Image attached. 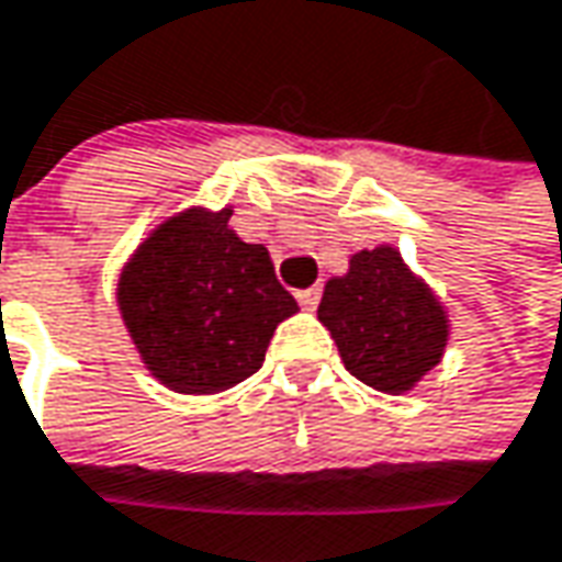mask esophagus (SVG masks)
Instances as JSON below:
<instances>
[{
  "label": "esophagus",
  "instance_id": "esophagus-1",
  "mask_svg": "<svg viewBox=\"0 0 562 562\" xmlns=\"http://www.w3.org/2000/svg\"><path fill=\"white\" fill-rule=\"evenodd\" d=\"M319 296H323L319 288H306V291H300V294H296V300H300V306H303V310H316V306H319Z\"/></svg>",
  "mask_w": 562,
  "mask_h": 562
}]
</instances>
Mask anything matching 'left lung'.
Listing matches in <instances>:
<instances>
[{
    "mask_svg": "<svg viewBox=\"0 0 562 562\" xmlns=\"http://www.w3.org/2000/svg\"><path fill=\"white\" fill-rule=\"evenodd\" d=\"M319 323L331 331L348 373L389 395L414 389L449 341L439 300L392 246L360 249L348 274L325 284Z\"/></svg>",
    "mask_w": 562,
    "mask_h": 562,
    "instance_id": "left-lung-1",
    "label": "left lung"
}]
</instances>
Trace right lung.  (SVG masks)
<instances>
[{
    "label": "right lung",
    "instance_id": "right-lung-1",
    "mask_svg": "<svg viewBox=\"0 0 562 562\" xmlns=\"http://www.w3.org/2000/svg\"><path fill=\"white\" fill-rule=\"evenodd\" d=\"M116 300L151 376L183 395L252 376L278 323L296 313L266 246L231 231V209L164 221L123 268Z\"/></svg>",
    "mask_w": 562,
    "mask_h": 562
}]
</instances>
